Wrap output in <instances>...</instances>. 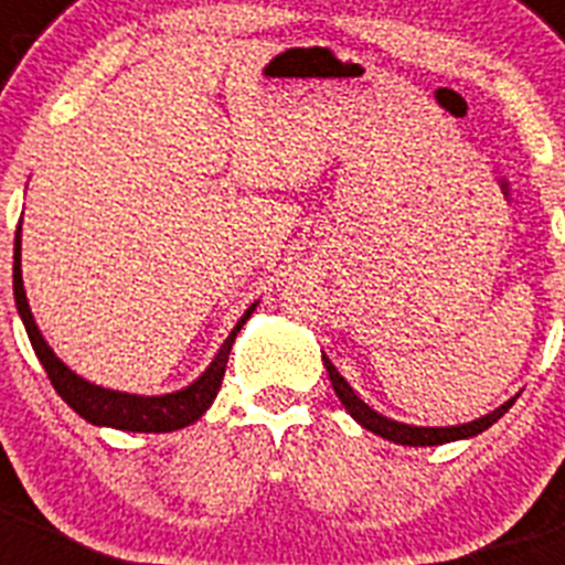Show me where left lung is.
<instances>
[{
    "label": "left lung",
    "instance_id": "8db88e82",
    "mask_svg": "<svg viewBox=\"0 0 565 565\" xmlns=\"http://www.w3.org/2000/svg\"><path fill=\"white\" fill-rule=\"evenodd\" d=\"M323 362H326V371H329L331 387H334V393L340 395V402L345 404L348 413L354 415V418L360 420L365 429L376 431V435L387 437V440H393V443H402V446H440V443H451V440H462V437H473V435H479V431L488 429V426L497 424V420L502 418V415L508 413L510 407H513V402H508V404H502L499 409H493L490 415H484V418L471 420V424H462V426H409V424H398V420H390V418H384V415L373 413V409L367 407L365 402H362L360 395L348 387V382L340 376V373H337V367L331 365L329 356H323Z\"/></svg>",
    "mask_w": 565,
    "mask_h": 565
}]
</instances>
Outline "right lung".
<instances>
[{
	"label": "right lung",
	"mask_w": 565,
	"mask_h": 565,
	"mask_svg": "<svg viewBox=\"0 0 565 565\" xmlns=\"http://www.w3.org/2000/svg\"><path fill=\"white\" fill-rule=\"evenodd\" d=\"M21 231V228H19ZM15 231V247H13V295L15 307H19L21 320H24V329H28L30 342H33L35 356L44 365L46 376H50L52 387L57 390L63 402L75 409L81 418H86L88 424L97 426H114V429L125 431H172L183 429V426L194 424L205 409L211 407V402L217 398V390L223 384L225 365H228L231 345H234L236 334L245 326V320L253 315V307L242 315L239 323L234 326V331L228 334V340L223 342L220 354L214 356V362L209 365V371L198 379L194 384H189L186 390H178L170 395H128L119 393V390H105L97 384L86 382L77 373L68 371L61 360L55 356L50 345L41 337L39 326H35L33 312L28 307V295H24V284H21V236Z\"/></svg>",
	"instance_id": "add662e5"
}]
</instances>
